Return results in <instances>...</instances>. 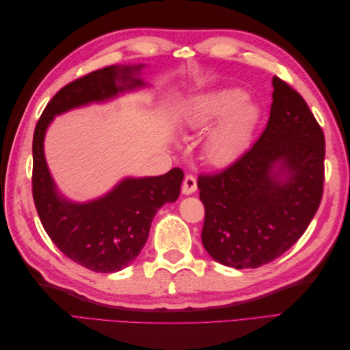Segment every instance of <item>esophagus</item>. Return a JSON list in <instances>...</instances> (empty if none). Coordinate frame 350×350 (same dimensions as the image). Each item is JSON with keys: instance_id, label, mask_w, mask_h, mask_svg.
<instances>
[{"instance_id": "34e87169", "label": "esophagus", "mask_w": 350, "mask_h": 350, "mask_svg": "<svg viewBox=\"0 0 350 350\" xmlns=\"http://www.w3.org/2000/svg\"><path fill=\"white\" fill-rule=\"evenodd\" d=\"M194 191H197V181H196L194 175L188 174V175H185L184 181H183V194L188 196V194H193Z\"/></svg>"}]
</instances>
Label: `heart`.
Wrapping results in <instances>:
<instances>
[{"label": "heart", "mask_w": 350, "mask_h": 350, "mask_svg": "<svg viewBox=\"0 0 350 350\" xmlns=\"http://www.w3.org/2000/svg\"><path fill=\"white\" fill-rule=\"evenodd\" d=\"M257 108L243 100L239 90H221L201 99L189 113L194 129H204L217 118L204 143V154L215 166H226L243 153L257 121Z\"/></svg>", "instance_id": "b5f03b06"}]
</instances>
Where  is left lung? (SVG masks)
<instances>
[{
    "label": "left lung",
    "instance_id": "8db88e82",
    "mask_svg": "<svg viewBox=\"0 0 350 350\" xmlns=\"http://www.w3.org/2000/svg\"><path fill=\"white\" fill-rule=\"evenodd\" d=\"M270 118L234 163L198 176L204 204L201 241L213 260L257 269L298 241L320 207L325 140L308 105L273 77Z\"/></svg>",
    "mask_w": 350,
    "mask_h": 350
}]
</instances>
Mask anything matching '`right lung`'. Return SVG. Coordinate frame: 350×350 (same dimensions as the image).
I'll use <instances>...</instances> for the list:
<instances>
[{"instance_id": "right-lung-1", "label": "right lung", "mask_w": 350, "mask_h": 350, "mask_svg": "<svg viewBox=\"0 0 350 350\" xmlns=\"http://www.w3.org/2000/svg\"><path fill=\"white\" fill-rule=\"evenodd\" d=\"M142 67L109 66L68 83L49 100L33 134L31 193L42 226L66 257L96 273L120 271L137 258L157 210L176 201L184 172L174 167L161 176L126 178L102 198L71 203L52 181L44 137L55 115L144 86L137 76Z\"/></svg>"}]
</instances>
